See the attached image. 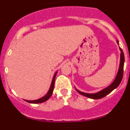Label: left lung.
Listing matches in <instances>:
<instances>
[{"label":"left lung","instance_id":"8db88e82","mask_svg":"<svg viewBox=\"0 0 130 130\" xmlns=\"http://www.w3.org/2000/svg\"><path fill=\"white\" fill-rule=\"evenodd\" d=\"M117 43L119 44V41L117 40ZM120 49V51L121 52L120 53V65H119V70L117 72V76H116L115 79L113 81V82L109 86H108L106 88H104L103 90H100V91L98 92L94 93V94H89V93H85L83 92L79 91L78 90L77 88V91L82 94L83 96H85L87 98H91V99H100L102 98L105 97V96H107V94H109V93H111L112 90L115 89L118 86L120 85V82H121L122 77H123V72H124V53L122 50V49L120 47H119Z\"/></svg>","mask_w":130,"mask_h":130}]
</instances>
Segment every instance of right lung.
<instances>
[{
	"mask_svg": "<svg viewBox=\"0 0 130 130\" xmlns=\"http://www.w3.org/2000/svg\"><path fill=\"white\" fill-rule=\"evenodd\" d=\"M57 72L55 73L54 75L53 78L52 82H51V87L49 88V90L48 91V92L43 97L41 98L40 99L36 100H24L25 101H26V102H28V103H30V104H40V103H43V102H45L47 100L49 99V98L51 97V95L53 94V92L54 89V85H55V77H56V75H57Z\"/></svg>",
	"mask_w": 130,
	"mask_h": 130,
	"instance_id": "add662e5",
	"label": "right lung"
}]
</instances>
